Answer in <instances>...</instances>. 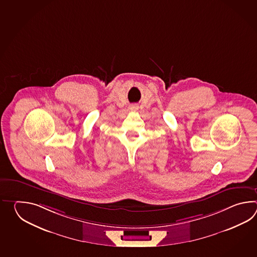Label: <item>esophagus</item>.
<instances>
[{
    "instance_id": "1",
    "label": "esophagus",
    "mask_w": 257,
    "mask_h": 257,
    "mask_svg": "<svg viewBox=\"0 0 257 257\" xmlns=\"http://www.w3.org/2000/svg\"><path fill=\"white\" fill-rule=\"evenodd\" d=\"M130 109L131 110H135L138 109V106L137 105H135V104H133V105H131V107H130Z\"/></svg>"
}]
</instances>
